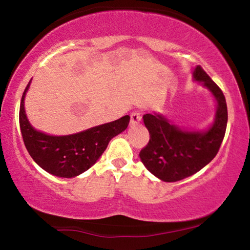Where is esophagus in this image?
<instances>
[{
	"instance_id": "esophagus-1",
	"label": "esophagus",
	"mask_w": 250,
	"mask_h": 250,
	"mask_svg": "<svg viewBox=\"0 0 250 250\" xmlns=\"http://www.w3.org/2000/svg\"><path fill=\"white\" fill-rule=\"evenodd\" d=\"M130 118H131V124L136 125L141 120V112L140 111H133V112L130 114Z\"/></svg>"
}]
</instances>
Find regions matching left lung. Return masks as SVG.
Returning <instances> with one entry per match:
<instances>
[{
	"mask_svg": "<svg viewBox=\"0 0 250 250\" xmlns=\"http://www.w3.org/2000/svg\"><path fill=\"white\" fill-rule=\"evenodd\" d=\"M194 78L202 82L218 102L213 125L204 132L184 131L158 114H145L144 124L149 131L148 144L139 152L141 162L156 177L164 182H177L191 176L208 165L218 154L225 137L228 110L221 88L201 66Z\"/></svg>",
	"mask_w": 250,
	"mask_h": 250,
	"instance_id": "obj_1",
	"label": "left lung"
}]
</instances>
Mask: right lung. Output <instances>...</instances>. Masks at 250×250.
<instances>
[{
    "mask_svg": "<svg viewBox=\"0 0 250 250\" xmlns=\"http://www.w3.org/2000/svg\"><path fill=\"white\" fill-rule=\"evenodd\" d=\"M22 94L19 121L22 139L33 161L49 174L59 177H75L94 165L105 150L109 141L125 131L130 117L101 125L69 136H49L37 131L29 124L24 112V95Z\"/></svg>",
    "mask_w": 250,
    "mask_h": 250,
    "instance_id": "add662e5",
    "label": "right lung"
}]
</instances>
